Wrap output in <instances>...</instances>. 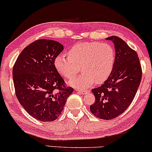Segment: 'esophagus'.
Returning <instances> with one entry per match:
<instances>
[{
  "label": "esophagus",
  "mask_w": 152,
  "mask_h": 152,
  "mask_svg": "<svg viewBox=\"0 0 152 152\" xmlns=\"http://www.w3.org/2000/svg\"><path fill=\"white\" fill-rule=\"evenodd\" d=\"M77 91L78 92V93H80L82 94H85L86 92H87V91L86 90H81V89H77Z\"/></svg>",
  "instance_id": "esophagus-1"
}]
</instances>
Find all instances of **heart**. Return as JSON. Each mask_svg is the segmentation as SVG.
Masks as SVG:
<instances>
[{"instance_id":"1","label":"heart","mask_w":152,"mask_h":152,"mask_svg":"<svg viewBox=\"0 0 152 152\" xmlns=\"http://www.w3.org/2000/svg\"><path fill=\"white\" fill-rule=\"evenodd\" d=\"M68 56L58 55L54 65L59 74L66 79L76 75L81 67L82 73L69 81L70 85L77 88H86L94 82H105L115 65V50L108 43H77L68 50Z\"/></svg>"}]
</instances>
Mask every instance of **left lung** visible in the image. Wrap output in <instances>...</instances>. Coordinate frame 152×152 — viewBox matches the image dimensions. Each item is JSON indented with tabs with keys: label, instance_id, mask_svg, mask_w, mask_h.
Masks as SVG:
<instances>
[{
	"label": "left lung",
	"instance_id": "obj_1",
	"mask_svg": "<svg viewBox=\"0 0 152 152\" xmlns=\"http://www.w3.org/2000/svg\"><path fill=\"white\" fill-rule=\"evenodd\" d=\"M107 40L115 44V65L104 84L91 90L96 100L90 110L99 119L111 120L131 104L140 84L142 68L136 52L121 38L112 35Z\"/></svg>",
	"mask_w": 152,
	"mask_h": 152
}]
</instances>
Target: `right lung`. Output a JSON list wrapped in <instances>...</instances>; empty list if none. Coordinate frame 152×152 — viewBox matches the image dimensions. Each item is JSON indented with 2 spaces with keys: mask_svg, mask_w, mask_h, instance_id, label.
<instances>
[{
  "mask_svg": "<svg viewBox=\"0 0 152 152\" xmlns=\"http://www.w3.org/2000/svg\"><path fill=\"white\" fill-rule=\"evenodd\" d=\"M64 50L56 41L40 39L22 50L13 66L15 94L31 117L53 121L60 116L74 89L67 86L55 67V59Z\"/></svg>",
  "mask_w": 152,
  "mask_h": 152,
  "instance_id": "obj_1",
  "label": "right lung"
}]
</instances>
